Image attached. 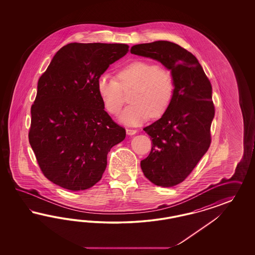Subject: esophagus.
Here are the masks:
<instances>
[{
	"label": "esophagus",
	"mask_w": 255,
	"mask_h": 255,
	"mask_svg": "<svg viewBox=\"0 0 255 255\" xmlns=\"http://www.w3.org/2000/svg\"><path fill=\"white\" fill-rule=\"evenodd\" d=\"M126 133L128 135H133L136 133V130H133V129H126Z\"/></svg>",
	"instance_id": "1"
}]
</instances>
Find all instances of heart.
Wrapping results in <instances>:
<instances>
[{
	"instance_id": "obj_1",
	"label": "heart",
	"mask_w": 255,
	"mask_h": 255,
	"mask_svg": "<svg viewBox=\"0 0 255 255\" xmlns=\"http://www.w3.org/2000/svg\"><path fill=\"white\" fill-rule=\"evenodd\" d=\"M116 77L103 74L97 79V93L108 113L118 115L124 107V91L134 89L131 105L120 116L123 124L137 126L149 117H161L174 97V80L169 72L153 62L133 61L121 68Z\"/></svg>"
}]
</instances>
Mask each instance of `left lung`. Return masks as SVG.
<instances>
[{
	"label": "left lung",
	"mask_w": 255,
	"mask_h": 255,
	"mask_svg": "<svg viewBox=\"0 0 255 255\" xmlns=\"http://www.w3.org/2000/svg\"><path fill=\"white\" fill-rule=\"evenodd\" d=\"M131 53L161 62L173 77L175 91L169 108L160 120L144 128L152 147L140 165L155 185H178L210 146V126L215 115L212 87L195 56L175 43L134 45Z\"/></svg>",
	"instance_id": "obj_1"
}]
</instances>
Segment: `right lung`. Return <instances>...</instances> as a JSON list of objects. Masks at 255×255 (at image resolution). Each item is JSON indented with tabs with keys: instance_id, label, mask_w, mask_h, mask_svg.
<instances>
[{
	"instance_id": "obj_1",
	"label": "right lung",
	"mask_w": 255,
	"mask_h": 255,
	"mask_svg": "<svg viewBox=\"0 0 255 255\" xmlns=\"http://www.w3.org/2000/svg\"><path fill=\"white\" fill-rule=\"evenodd\" d=\"M129 51L125 44L71 43L39 78L29 141L47 179L70 191L96 184L125 129L105 111L97 79Z\"/></svg>"
}]
</instances>
